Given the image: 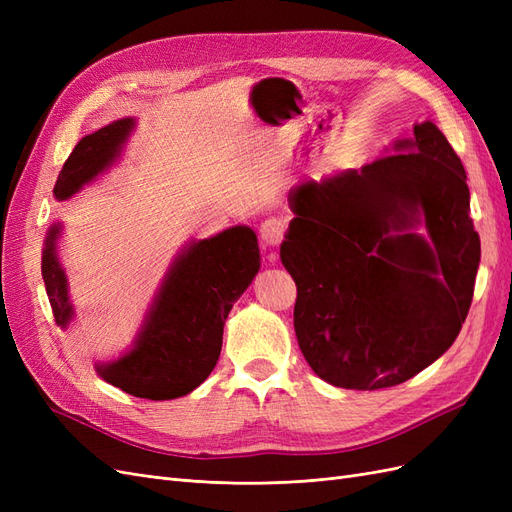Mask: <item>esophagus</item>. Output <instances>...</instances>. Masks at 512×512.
<instances>
[{
	"label": "esophagus",
	"mask_w": 512,
	"mask_h": 512,
	"mask_svg": "<svg viewBox=\"0 0 512 512\" xmlns=\"http://www.w3.org/2000/svg\"><path fill=\"white\" fill-rule=\"evenodd\" d=\"M286 235V222L280 218H269L260 224V239L265 245L275 247L284 241Z\"/></svg>",
	"instance_id": "esophagus-1"
}]
</instances>
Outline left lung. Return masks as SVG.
Here are the masks:
<instances>
[{
    "label": "left lung",
    "mask_w": 512,
    "mask_h": 512,
    "mask_svg": "<svg viewBox=\"0 0 512 512\" xmlns=\"http://www.w3.org/2000/svg\"><path fill=\"white\" fill-rule=\"evenodd\" d=\"M282 262L294 333L314 374L342 389L410 380L453 346L480 262L466 170L436 123L361 170L305 181ZM425 223L428 235L413 232Z\"/></svg>",
    "instance_id": "1"
}]
</instances>
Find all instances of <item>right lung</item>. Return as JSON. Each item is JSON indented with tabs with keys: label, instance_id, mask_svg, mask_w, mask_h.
I'll list each match as a JSON object with an SVG mask.
<instances>
[{
	"label": "right lung",
	"instance_id": "1",
	"mask_svg": "<svg viewBox=\"0 0 512 512\" xmlns=\"http://www.w3.org/2000/svg\"><path fill=\"white\" fill-rule=\"evenodd\" d=\"M132 128L134 119L126 117L81 138L57 177L55 198H70L111 166ZM59 232V224H53L46 235L42 280L57 327L66 329L74 307L57 258ZM258 269V239L247 226H232L183 247L149 307L134 348L117 361L96 365L98 376L134 397L153 401L192 393L218 363L228 312Z\"/></svg>",
	"mask_w": 512,
	"mask_h": 512
}]
</instances>
